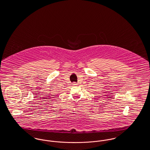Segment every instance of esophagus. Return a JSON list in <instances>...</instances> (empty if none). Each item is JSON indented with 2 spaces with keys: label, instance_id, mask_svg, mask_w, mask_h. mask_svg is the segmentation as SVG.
<instances>
[{
  "label": "esophagus",
  "instance_id": "obj_1",
  "mask_svg": "<svg viewBox=\"0 0 150 150\" xmlns=\"http://www.w3.org/2000/svg\"><path fill=\"white\" fill-rule=\"evenodd\" d=\"M72 85H74V86H76V85H77V84H76V83H72Z\"/></svg>",
  "mask_w": 150,
  "mask_h": 150
}]
</instances>
